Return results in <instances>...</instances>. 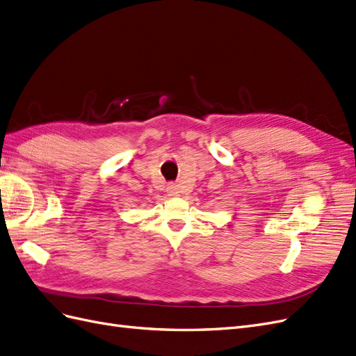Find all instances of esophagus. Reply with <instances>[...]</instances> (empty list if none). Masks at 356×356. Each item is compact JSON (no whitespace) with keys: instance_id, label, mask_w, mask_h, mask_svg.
Returning a JSON list of instances; mask_svg holds the SVG:
<instances>
[{"instance_id":"34e87169","label":"esophagus","mask_w":356,"mask_h":356,"mask_svg":"<svg viewBox=\"0 0 356 356\" xmlns=\"http://www.w3.org/2000/svg\"><path fill=\"white\" fill-rule=\"evenodd\" d=\"M166 191H168L169 196H178V193H179L178 191V186H175V184H169Z\"/></svg>"}]
</instances>
